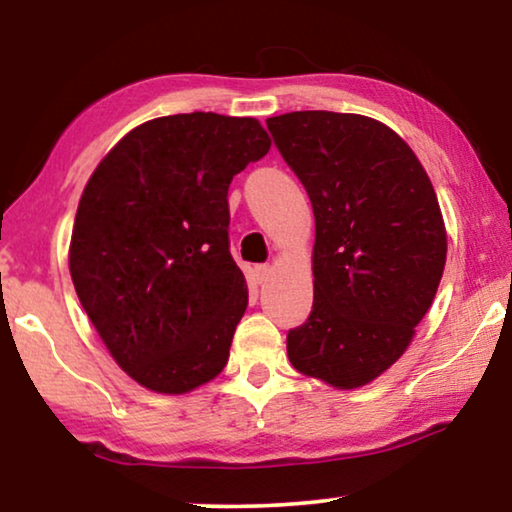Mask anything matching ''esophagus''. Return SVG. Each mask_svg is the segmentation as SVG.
I'll return each instance as SVG.
<instances>
[{"label": "esophagus", "mask_w": 512, "mask_h": 512, "mask_svg": "<svg viewBox=\"0 0 512 512\" xmlns=\"http://www.w3.org/2000/svg\"><path fill=\"white\" fill-rule=\"evenodd\" d=\"M254 275H256V279H258V284H265V282H270L272 268H270V265H256Z\"/></svg>", "instance_id": "esophagus-1"}]
</instances>
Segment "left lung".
<instances>
[{"instance_id":"obj_1","label":"left lung","mask_w":512,"mask_h":512,"mask_svg":"<svg viewBox=\"0 0 512 512\" xmlns=\"http://www.w3.org/2000/svg\"><path fill=\"white\" fill-rule=\"evenodd\" d=\"M314 212V303L286 335L291 366L335 389L401 359L436 298L447 233L429 174L394 130L359 114L268 118Z\"/></svg>"}]
</instances>
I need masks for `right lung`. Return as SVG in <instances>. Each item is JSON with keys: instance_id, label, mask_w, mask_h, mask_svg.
I'll use <instances>...</instances> for the list:
<instances>
[{"instance_id": "obj_1", "label": "right lung", "mask_w": 512, "mask_h": 512, "mask_svg": "<svg viewBox=\"0 0 512 512\" xmlns=\"http://www.w3.org/2000/svg\"><path fill=\"white\" fill-rule=\"evenodd\" d=\"M270 151L256 118H153L95 167L76 209L69 272L114 361L142 387L186 394L226 368L247 310L230 256L228 186Z\"/></svg>"}]
</instances>
